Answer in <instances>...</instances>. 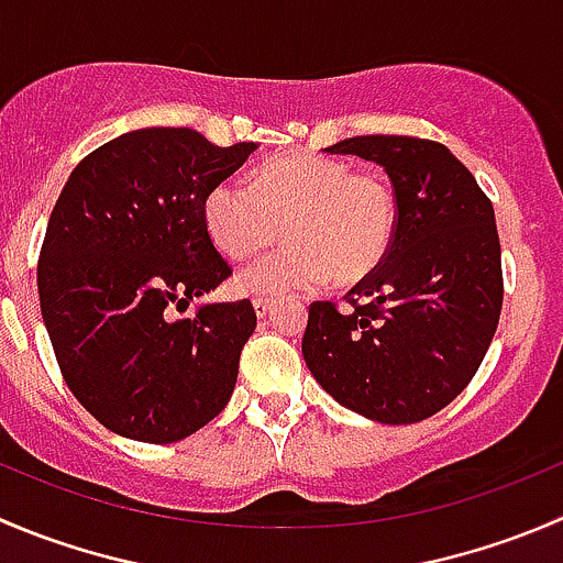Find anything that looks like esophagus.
<instances>
[{"label":"esophagus","instance_id":"esophagus-1","mask_svg":"<svg viewBox=\"0 0 563 563\" xmlns=\"http://www.w3.org/2000/svg\"><path fill=\"white\" fill-rule=\"evenodd\" d=\"M253 308H255V316H258V319H266V316L272 313V308H275V305H272L269 299L258 297V299H253Z\"/></svg>","mask_w":563,"mask_h":563}]
</instances>
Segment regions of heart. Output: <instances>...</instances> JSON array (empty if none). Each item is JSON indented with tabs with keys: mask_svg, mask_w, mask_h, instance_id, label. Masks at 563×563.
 Returning a JSON list of instances; mask_svg holds the SVG:
<instances>
[{
	"mask_svg": "<svg viewBox=\"0 0 563 563\" xmlns=\"http://www.w3.org/2000/svg\"><path fill=\"white\" fill-rule=\"evenodd\" d=\"M211 242L233 261L275 242L280 225L288 247L255 258L236 286L255 297L316 291L368 277L390 253L398 206L393 187L376 173H354L349 162L319 154L272 159L250 187L220 181L203 200Z\"/></svg>",
	"mask_w": 563,
	"mask_h": 563,
	"instance_id": "b5f03b06",
	"label": "heart"
}]
</instances>
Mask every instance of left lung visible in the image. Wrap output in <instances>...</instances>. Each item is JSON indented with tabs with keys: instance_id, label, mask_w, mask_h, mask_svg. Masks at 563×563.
Returning a JSON list of instances; mask_svg holds the SVG:
<instances>
[{
	"instance_id": "obj_1",
	"label": "left lung",
	"mask_w": 563,
	"mask_h": 563,
	"mask_svg": "<svg viewBox=\"0 0 563 563\" xmlns=\"http://www.w3.org/2000/svg\"><path fill=\"white\" fill-rule=\"evenodd\" d=\"M327 154L387 173L398 206L390 253L346 294L313 302L302 357L321 387L376 423H418L454 401L487 354L504 302L495 211L445 145L349 136Z\"/></svg>"
}]
</instances>
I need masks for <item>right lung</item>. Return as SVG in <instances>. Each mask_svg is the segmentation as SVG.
I'll return each mask as SVG.
<instances>
[{
	"instance_id": "1",
	"label": "right lung",
	"mask_w": 563,
	"mask_h": 563,
	"mask_svg": "<svg viewBox=\"0 0 563 563\" xmlns=\"http://www.w3.org/2000/svg\"><path fill=\"white\" fill-rule=\"evenodd\" d=\"M253 151L192 129L125 131L74 167L54 203L37 261L43 324L70 393L120 438L176 443L231 401L255 330L250 299L189 319L170 308L231 275L203 200Z\"/></svg>"
}]
</instances>
